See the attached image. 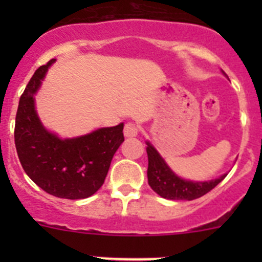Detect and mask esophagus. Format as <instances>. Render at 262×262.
Segmentation results:
<instances>
[{
	"label": "esophagus",
	"mask_w": 262,
	"mask_h": 262,
	"mask_svg": "<svg viewBox=\"0 0 262 262\" xmlns=\"http://www.w3.org/2000/svg\"><path fill=\"white\" fill-rule=\"evenodd\" d=\"M139 128L137 124L134 123H126L125 126H124V136L128 137V138H132V137H136L138 134Z\"/></svg>",
	"instance_id": "obj_1"
}]
</instances>
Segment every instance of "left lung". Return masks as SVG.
<instances>
[{"label":"left lung","mask_w":262,"mask_h":262,"mask_svg":"<svg viewBox=\"0 0 262 262\" xmlns=\"http://www.w3.org/2000/svg\"><path fill=\"white\" fill-rule=\"evenodd\" d=\"M147 155H148V184L152 187L153 191L157 192L160 196L170 200H194L203 196L210 190L214 189L226 175L215 180L198 182L189 181L179 178L172 170L167 166L160 153L156 148L147 142Z\"/></svg>","instance_id":"8db88e82"}]
</instances>
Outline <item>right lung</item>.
Returning <instances> with one entry per match:
<instances>
[{"label":"right lung","mask_w":262,"mask_h":262,"mask_svg":"<svg viewBox=\"0 0 262 262\" xmlns=\"http://www.w3.org/2000/svg\"><path fill=\"white\" fill-rule=\"evenodd\" d=\"M54 60L35 71L21 95L15 146L26 175L44 191L62 199H84L104 184L116 149L124 142V124L71 139L47 130L35 112L34 95Z\"/></svg>","instance_id":"1"}]
</instances>
